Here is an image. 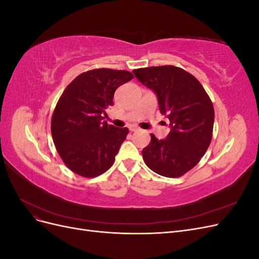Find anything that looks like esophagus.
Returning <instances> with one entry per match:
<instances>
[{"label": "esophagus", "instance_id": "esophagus-1", "mask_svg": "<svg viewBox=\"0 0 259 259\" xmlns=\"http://www.w3.org/2000/svg\"><path fill=\"white\" fill-rule=\"evenodd\" d=\"M128 128H130L131 132H137V131H139V128L137 126H135V125H131Z\"/></svg>", "mask_w": 259, "mask_h": 259}]
</instances>
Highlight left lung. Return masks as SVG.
<instances>
[{
	"mask_svg": "<svg viewBox=\"0 0 259 259\" xmlns=\"http://www.w3.org/2000/svg\"><path fill=\"white\" fill-rule=\"evenodd\" d=\"M133 72L155 93L170 127L165 139L151 134L142 152L144 161L161 176H183L197 165L210 144L215 115L211 100L201 83L182 68L149 67Z\"/></svg>",
	"mask_w": 259,
	"mask_h": 259,
	"instance_id": "obj_1",
	"label": "left lung"
}]
</instances>
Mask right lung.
Instances as JSON below:
<instances>
[{
    "instance_id": "1",
    "label": "right lung",
    "mask_w": 259,
    "mask_h": 259,
    "mask_svg": "<svg viewBox=\"0 0 259 259\" xmlns=\"http://www.w3.org/2000/svg\"><path fill=\"white\" fill-rule=\"evenodd\" d=\"M134 75L126 70L94 69L77 75L62 93L52 116L55 147L69 169L96 177L111 167L128 134L104 121L115 90Z\"/></svg>"
}]
</instances>
